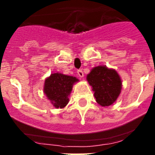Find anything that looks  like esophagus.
<instances>
[{"label":"esophagus","instance_id":"obj_1","mask_svg":"<svg viewBox=\"0 0 155 155\" xmlns=\"http://www.w3.org/2000/svg\"><path fill=\"white\" fill-rule=\"evenodd\" d=\"M77 75L80 78H82L83 76H84V72H83V71L81 70V69H80V70L77 71Z\"/></svg>","mask_w":155,"mask_h":155}]
</instances>
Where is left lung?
Segmentation results:
<instances>
[{"label":"left lung","mask_w":155,"mask_h":155,"mask_svg":"<svg viewBox=\"0 0 155 155\" xmlns=\"http://www.w3.org/2000/svg\"><path fill=\"white\" fill-rule=\"evenodd\" d=\"M87 80L99 104L103 107L109 106L117 99L121 89V80L115 70L98 66L87 75Z\"/></svg>","instance_id":"left-lung-1"}]
</instances>
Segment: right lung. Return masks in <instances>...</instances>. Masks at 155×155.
Returning a JSON list of instances; mask_svg holds the SVG:
<instances>
[{
    "label": "right lung",
    "mask_w": 155,
    "mask_h": 155,
    "mask_svg": "<svg viewBox=\"0 0 155 155\" xmlns=\"http://www.w3.org/2000/svg\"><path fill=\"white\" fill-rule=\"evenodd\" d=\"M78 79L73 76L54 73L45 80L44 92L55 108H64L68 104L73 84Z\"/></svg>",
    "instance_id": "add662e5"
}]
</instances>
